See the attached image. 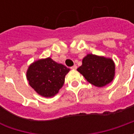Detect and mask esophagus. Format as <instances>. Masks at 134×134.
I'll return each mask as SVG.
<instances>
[{
    "instance_id": "esophagus-1",
    "label": "esophagus",
    "mask_w": 134,
    "mask_h": 134,
    "mask_svg": "<svg viewBox=\"0 0 134 134\" xmlns=\"http://www.w3.org/2000/svg\"><path fill=\"white\" fill-rule=\"evenodd\" d=\"M71 69H72V70H76V69H77V66H76V65H74L72 67H71Z\"/></svg>"
}]
</instances>
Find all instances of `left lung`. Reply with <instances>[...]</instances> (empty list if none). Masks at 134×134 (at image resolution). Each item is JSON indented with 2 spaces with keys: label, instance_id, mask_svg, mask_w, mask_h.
Wrapping results in <instances>:
<instances>
[{
  "label": "left lung",
  "instance_id": "obj_1",
  "mask_svg": "<svg viewBox=\"0 0 134 134\" xmlns=\"http://www.w3.org/2000/svg\"><path fill=\"white\" fill-rule=\"evenodd\" d=\"M77 71L87 82L96 87L109 84L115 76V64L113 59L95 54H87Z\"/></svg>",
  "mask_w": 134,
  "mask_h": 134
}]
</instances>
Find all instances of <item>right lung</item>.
Listing matches in <instances>:
<instances>
[{"mask_svg":"<svg viewBox=\"0 0 134 134\" xmlns=\"http://www.w3.org/2000/svg\"><path fill=\"white\" fill-rule=\"evenodd\" d=\"M70 69L48 57L38 59L29 67L26 78L29 84L38 95L51 98L57 94L64 83Z\"/></svg>","mask_w":134,"mask_h":134,"instance_id":"right-lung-1","label":"right lung"}]
</instances>
